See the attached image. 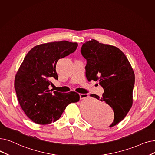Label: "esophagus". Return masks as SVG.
<instances>
[{
  "label": "esophagus",
  "mask_w": 155,
  "mask_h": 155,
  "mask_svg": "<svg viewBox=\"0 0 155 155\" xmlns=\"http://www.w3.org/2000/svg\"><path fill=\"white\" fill-rule=\"evenodd\" d=\"M80 97L81 99H85V98H87V97L89 96V95L87 94H80Z\"/></svg>",
  "instance_id": "34e87169"
}]
</instances>
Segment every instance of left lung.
Returning <instances> with one entry per match:
<instances>
[{"label": "left lung", "mask_w": 155, "mask_h": 155, "mask_svg": "<svg viewBox=\"0 0 155 155\" xmlns=\"http://www.w3.org/2000/svg\"><path fill=\"white\" fill-rule=\"evenodd\" d=\"M87 60L85 75L88 81H98L104 90L103 97L91 94L109 104L113 110L112 127L121 122L130 110L133 103L135 75L124 52L115 46L99 43L92 39L81 48Z\"/></svg>", "instance_id": "obj_1"}]
</instances>
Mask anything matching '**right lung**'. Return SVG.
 <instances>
[{"label": "right lung", "mask_w": 155, "mask_h": 155, "mask_svg": "<svg viewBox=\"0 0 155 155\" xmlns=\"http://www.w3.org/2000/svg\"><path fill=\"white\" fill-rule=\"evenodd\" d=\"M77 42H52L37 45L26 55L15 79V88L21 109L31 121L45 125L61 117L66 106L79 101L75 92H52L51 79H58V60L75 52Z\"/></svg>", "instance_id": "1"}]
</instances>
